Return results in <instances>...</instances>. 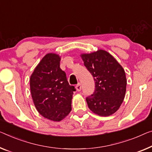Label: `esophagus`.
<instances>
[{
    "label": "esophagus",
    "mask_w": 152,
    "mask_h": 152,
    "mask_svg": "<svg viewBox=\"0 0 152 152\" xmlns=\"http://www.w3.org/2000/svg\"><path fill=\"white\" fill-rule=\"evenodd\" d=\"M76 90L78 91H80L81 89H82V86H81V84L80 83H78V85H76Z\"/></svg>",
    "instance_id": "34e87169"
}]
</instances>
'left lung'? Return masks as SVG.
<instances>
[{
  "label": "left lung",
  "instance_id": "left-lung-1",
  "mask_svg": "<svg viewBox=\"0 0 152 152\" xmlns=\"http://www.w3.org/2000/svg\"><path fill=\"white\" fill-rule=\"evenodd\" d=\"M81 57L95 81L94 92L86 98L88 107L99 116L113 115L125 97V71L111 54L103 50L81 54Z\"/></svg>",
  "mask_w": 152,
  "mask_h": 152
}]
</instances>
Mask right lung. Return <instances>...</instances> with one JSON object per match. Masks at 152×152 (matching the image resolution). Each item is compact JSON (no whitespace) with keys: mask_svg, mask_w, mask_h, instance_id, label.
Here are the masks:
<instances>
[{"mask_svg":"<svg viewBox=\"0 0 152 152\" xmlns=\"http://www.w3.org/2000/svg\"><path fill=\"white\" fill-rule=\"evenodd\" d=\"M60 60L57 54H47L30 78L31 96L37 111L54 121L64 119L71 111L72 95L76 91L60 68Z\"/></svg>","mask_w":152,"mask_h":152,"instance_id":"add662e5","label":"right lung"}]
</instances>
